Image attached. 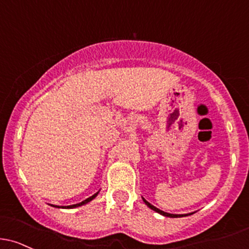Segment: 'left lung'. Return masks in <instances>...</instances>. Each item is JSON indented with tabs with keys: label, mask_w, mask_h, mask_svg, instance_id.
<instances>
[{
	"label": "left lung",
	"mask_w": 249,
	"mask_h": 249,
	"mask_svg": "<svg viewBox=\"0 0 249 249\" xmlns=\"http://www.w3.org/2000/svg\"><path fill=\"white\" fill-rule=\"evenodd\" d=\"M143 201H144V203L146 204V206H149V208H150L151 210L156 211V213H160V214H162V216H166V217H172V218H177V217H185V216H188V214H192V213H185V214H174V213H164V211L160 210V209L156 208V206L151 205V204L149 203V201H146V200L144 199V198H143Z\"/></svg>",
	"instance_id": "left-lung-1"
}]
</instances>
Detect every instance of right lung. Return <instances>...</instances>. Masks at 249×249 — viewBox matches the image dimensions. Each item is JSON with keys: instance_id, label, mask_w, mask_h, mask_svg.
<instances>
[{"instance_id": "add662e5", "label": "right lung", "mask_w": 249, "mask_h": 249, "mask_svg": "<svg viewBox=\"0 0 249 249\" xmlns=\"http://www.w3.org/2000/svg\"><path fill=\"white\" fill-rule=\"evenodd\" d=\"M99 195V192H96L95 195H93L91 196V197H89V198H87V199L86 200H83V201H81V203H78V204H74V205H68V206H58V205H51V206H54V208H62V209H74V208H78V206H82V205H85V204H87V203H89L90 200H93L94 198L96 197V196Z\"/></svg>"}]
</instances>
